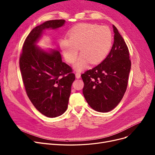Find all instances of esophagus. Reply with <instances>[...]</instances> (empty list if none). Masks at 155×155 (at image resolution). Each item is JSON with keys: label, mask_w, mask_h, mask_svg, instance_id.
Here are the masks:
<instances>
[{"label": "esophagus", "mask_w": 155, "mask_h": 155, "mask_svg": "<svg viewBox=\"0 0 155 155\" xmlns=\"http://www.w3.org/2000/svg\"><path fill=\"white\" fill-rule=\"evenodd\" d=\"M75 77H76V78H77V79L80 78V77H81L80 73H79V72H77V73H75Z\"/></svg>", "instance_id": "34e87169"}]
</instances>
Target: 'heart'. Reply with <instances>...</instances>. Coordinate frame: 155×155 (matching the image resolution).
<instances>
[{
    "instance_id": "obj_1",
    "label": "heart",
    "mask_w": 155,
    "mask_h": 155,
    "mask_svg": "<svg viewBox=\"0 0 155 155\" xmlns=\"http://www.w3.org/2000/svg\"><path fill=\"white\" fill-rule=\"evenodd\" d=\"M68 39L62 38L60 46L65 60L70 63L74 62L80 49V56L75 63L77 71L85 69L89 62L97 64L107 56L112 45V34L107 26L95 24L81 23L73 26L68 32Z\"/></svg>"
}]
</instances>
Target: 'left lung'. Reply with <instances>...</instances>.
<instances>
[{
    "label": "left lung",
    "mask_w": 155,
    "mask_h": 155,
    "mask_svg": "<svg viewBox=\"0 0 155 155\" xmlns=\"http://www.w3.org/2000/svg\"><path fill=\"white\" fill-rule=\"evenodd\" d=\"M114 43L109 54L99 64L81 75L83 94L95 110L107 112L114 109L125 94L131 63L128 48L114 25Z\"/></svg>",
    "instance_id": "left-lung-1"
}]
</instances>
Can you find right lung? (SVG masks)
I'll use <instances>...</instances> for the list:
<instances>
[{
	"instance_id": "1",
	"label": "right lung",
	"mask_w": 155,
	"mask_h": 155,
	"mask_svg": "<svg viewBox=\"0 0 155 155\" xmlns=\"http://www.w3.org/2000/svg\"><path fill=\"white\" fill-rule=\"evenodd\" d=\"M64 23L63 19L51 20L35 27L24 41L19 58L29 99L38 111L48 117L60 116L67 110L75 75L69 65L62 61L59 51H47L36 43L45 29H56Z\"/></svg>"
}]
</instances>
